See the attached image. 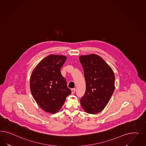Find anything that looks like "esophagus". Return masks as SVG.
Wrapping results in <instances>:
<instances>
[{"label": "esophagus", "instance_id": "34e87169", "mask_svg": "<svg viewBox=\"0 0 146 146\" xmlns=\"http://www.w3.org/2000/svg\"><path fill=\"white\" fill-rule=\"evenodd\" d=\"M71 90H72V94H73L74 93H75L76 89H75V88H72L71 89Z\"/></svg>", "mask_w": 146, "mask_h": 146}]
</instances>
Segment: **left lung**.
I'll use <instances>...</instances> for the list:
<instances>
[{
  "label": "left lung",
  "instance_id": "8db88e82",
  "mask_svg": "<svg viewBox=\"0 0 146 146\" xmlns=\"http://www.w3.org/2000/svg\"><path fill=\"white\" fill-rule=\"evenodd\" d=\"M86 82L80 102L84 110L96 114L106 106L115 90L114 73L102 58L91 54L79 57Z\"/></svg>",
  "mask_w": 146,
  "mask_h": 146
}]
</instances>
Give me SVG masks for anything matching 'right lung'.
<instances>
[{"mask_svg":"<svg viewBox=\"0 0 146 146\" xmlns=\"http://www.w3.org/2000/svg\"><path fill=\"white\" fill-rule=\"evenodd\" d=\"M66 59L64 56L49 55L39 62L31 74L32 95L38 105L47 112H57L71 93L60 72Z\"/></svg>","mask_w":146,"mask_h":146,"instance_id":"obj_1","label":"right lung"}]
</instances>
